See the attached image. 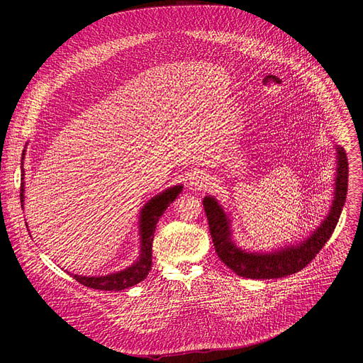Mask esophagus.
<instances>
[{
    "instance_id": "34e87169",
    "label": "esophagus",
    "mask_w": 363,
    "mask_h": 363,
    "mask_svg": "<svg viewBox=\"0 0 363 363\" xmlns=\"http://www.w3.org/2000/svg\"><path fill=\"white\" fill-rule=\"evenodd\" d=\"M208 182V177H206L205 172H194L189 178V186L191 189H199L202 186H205V184Z\"/></svg>"
}]
</instances>
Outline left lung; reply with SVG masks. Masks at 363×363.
I'll use <instances>...</instances> for the list:
<instances>
[{
    "mask_svg": "<svg viewBox=\"0 0 363 363\" xmlns=\"http://www.w3.org/2000/svg\"><path fill=\"white\" fill-rule=\"evenodd\" d=\"M335 150L336 174L330 210L313 231L293 244H284L269 251H252L237 245L233 238L231 213L224 211V206L216 196L206 195L203 198V210L217 255L228 269L245 279L270 280L294 274L313 260L335 231L347 194L346 153L340 145H335Z\"/></svg>",
    "mask_w": 363,
    "mask_h": 363,
    "instance_id": "left-lung-1",
    "label": "left lung"
}]
</instances>
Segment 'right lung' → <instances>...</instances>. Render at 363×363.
Listing matches in <instances>:
<instances>
[{"mask_svg":"<svg viewBox=\"0 0 363 363\" xmlns=\"http://www.w3.org/2000/svg\"><path fill=\"white\" fill-rule=\"evenodd\" d=\"M26 158V149L23 150V161ZM23 165V164H21ZM23 168V167H21ZM23 171V184H21V206H24V168ZM182 184L169 186L168 189L152 196L139 213V255L136 260L126 269L115 273H109L105 276H80V274H70L76 279L80 284L96 289V290H105V291H119L128 287H132L142 280L146 279L150 267H152V241L155 228L162 214L168 206L177 199V196L182 192ZM67 272V270H66ZM69 273V272H67Z\"/></svg>","mask_w":363,"mask_h":363,"instance_id":"add662e5","label":"right lung"}]
</instances>
